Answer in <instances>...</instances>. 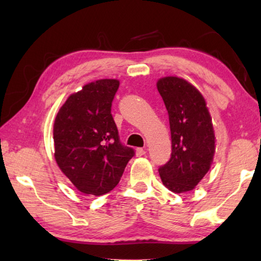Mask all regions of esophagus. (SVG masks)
I'll list each match as a JSON object with an SVG mask.
<instances>
[{"mask_svg": "<svg viewBox=\"0 0 261 261\" xmlns=\"http://www.w3.org/2000/svg\"><path fill=\"white\" fill-rule=\"evenodd\" d=\"M136 154L138 156L144 155V154H146V148H137L136 149Z\"/></svg>", "mask_w": 261, "mask_h": 261, "instance_id": "34e87169", "label": "esophagus"}]
</instances>
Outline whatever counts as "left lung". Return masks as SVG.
<instances>
[{"label": "left lung", "instance_id": "left-lung-1", "mask_svg": "<svg viewBox=\"0 0 261 261\" xmlns=\"http://www.w3.org/2000/svg\"><path fill=\"white\" fill-rule=\"evenodd\" d=\"M156 86L169 116L171 134L170 159L159 168V173L170 191H191L213 161L215 137L211 115L204 96L184 79L165 77Z\"/></svg>", "mask_w": 261, "mask_h": 261}]
</instances>
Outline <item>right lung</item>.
Returning <instances> with one entry per match:
<instances>
[{
    "label": "right lung",
    "mask_w": 261,
    "mask_h": 261,
    "mask_svg": "<svg viewBox=\"0 0 261 261\" xmlns=\"http://www.w3.org/2000/svg\"><path fill=\"white\" fill-rule=\"evenodd\" d=\"M116 79H100L70 95L54 123L55 160L79 191L102 196L120 182L135 149L120 140L112 102Z\"/></svg>",
    "instance_id": "right-lung-1"
}]
</instances>
